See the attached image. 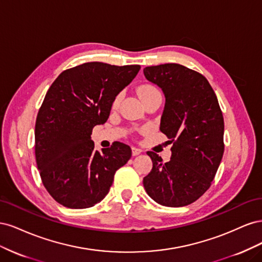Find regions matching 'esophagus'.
I'll return each mask as SVG.
<instances>
[{
	"label": "esophagus",
	"mask_w": 262,
	"mask_h": 262,
	"mask_svg": "<svg viewBox=\"0 0 262 262\" xmlns=\"http://www.w3.org/2000/svg\"><path fill=\"white\" fill-rule=\"evenodd\" d=\"M142 153V149L141 148H138V147H132V155L133 156H137L139 154Z\"/></svg>",
	"instance_id": "obj_1"
}]
</instances>
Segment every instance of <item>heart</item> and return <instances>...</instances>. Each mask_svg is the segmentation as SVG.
Instances as JSON below:
<instances>
[{
  "label": "heart",
  "instance_id": "1",
  "mask_svg": "<svg viewBox=\"0 0 262 262\" xmlns=\"http://www.w3.org/2000/svg\"><path fill=\"white\" fill-rule=\"evenodd\" d=\"M138 92H139L140 97H141V98H144V97L147 96V95H150V94L156 93V92H160V91H158V90L156 89V87L153 86V85L145 84V85L140 86ZM120 99H121V94H119V95H117V96H116L115 99H114V102H113V107H114V108H116V107L119 105V102H120Z\"/></svg>",
  "mask_w": 262,
  "mask_h": 262
}]
</instances>
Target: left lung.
<instances>
[{
  "instance_id": "1",
  "label": "left lung",
  "mask_w": 262,
  "mask_h": 262,
  "mask_svg": "<svg viewBox=\"0 0 262 262\" xmlns=\"http://www.w3.org/2000/svg\"><path fill=\"white\" fill-rule=\"evenodd\" d=\"M143 72L165 95L160 129L172 143L167 163L148 150L153 168L143 185L155 202L185 207L199 199L215 177L224 153L223 115L210 83L195 71L166 63Z\"/></svg>"
}]
</instances>
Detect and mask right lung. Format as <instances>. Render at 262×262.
<instances>
[{
	"label": "right lung",
	"mask_w": 262,
	"mask_h": 262,
	"mask_svg": "<svg viewBox=\"0 0 262 262\" xmlns=\"http://www.w3.org/2000/svg\"><path fill=\"white\" fill-rule=\"evenodd\" d=\"M140 69L87 62L63 71L47 92L36 119L35 155L42 184L58 203L94 207L130 160L129 145L115 142L100 154L91 136L95 125L107 121L115 97Z\"/></svg>",
	"instance_id": "add662e5"
}]
</instances>
